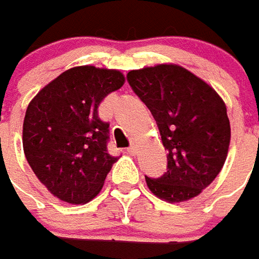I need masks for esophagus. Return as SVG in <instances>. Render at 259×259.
I'll list each match as a JSON object with an SVG mask.
<instances>
[{"instance_id": "obj_1", "label": "esophagus", "mask_w": 259, "mask_h": 259, "mask_svg": "<svg viewBox=\"0 0 259 259\" xmlns=\"http://www.w3.org/2000/svg\"><path fill=\"white\" fill-rule=\"evenodd\" d=\"M126 151H127L129 154L135 155L136 154V144H135V143H132V146H130V147H127V150H126Z\"/></svg>"}]
</instances>
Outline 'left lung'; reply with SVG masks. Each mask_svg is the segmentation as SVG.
I'll list each match as a JSON object with an SVG mask.
<instances>
[{
	"instance_id": "obj_1",
	"label": "left lung",
	"mask_w": 259,
	"mask_h": 259,
	"mask_svg": "<svg viewBox=\"0 0 259 259\" xmlns=\"http://www.w3.org/2000/svg\"><path fill=\"white\" fill-rule=\"evenodd\" d=\"M127 81L154 116L168 151L167 172L146 177L148 189L169 203L198 196L222 171L229 151L230 122L223 99L177 64L132 70Z\"/></svg>"
}]
</instances>
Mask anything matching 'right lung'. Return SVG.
I'll use <instances>...</instances> for the list:
<instances>
[{
  "instance_id": "add662e5",
  "label": "right lung",
  "mask_w": 259,
  "mask_h": 259,
  "mask_svg": "<svg viewBox=\"0 0 259 259\" xmlns=\"http://www.w3.org/2000/svg\"><path fill=\"white\" fill-rule=\"evenodd\" d=\"M124 84L117 70L73 67L41 88L23 119L25 157L37 180L67 203L99 193L117 157L108 153L109 123L98 116L102 99Z\"/></svg>"
}]
</instances>
